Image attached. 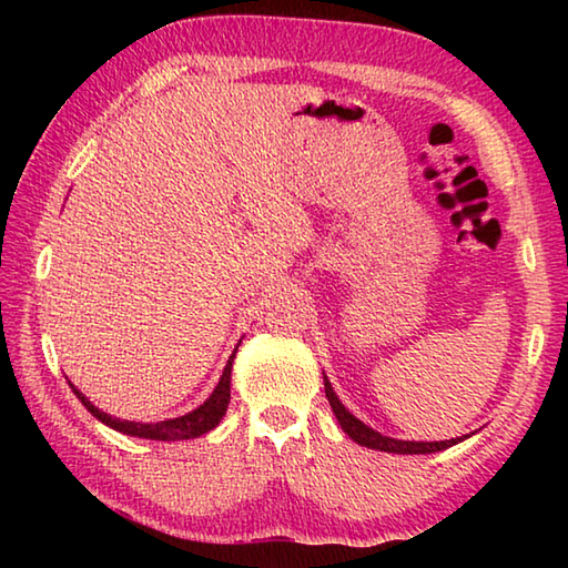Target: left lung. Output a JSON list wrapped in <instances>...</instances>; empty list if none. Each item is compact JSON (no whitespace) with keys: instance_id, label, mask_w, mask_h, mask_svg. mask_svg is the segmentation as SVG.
Instances as JSON below:
<instances>
[{"instance_id":"1","label":"left lung","mask_w":568,"mask_h":568,"mask_svg":"<svg viewBox=\"0 0 568 568\" xmlns=\"http://www.w3.org/2000/svg\"><path fill=\"white\" fill-rule=\"evenodd\" d=\"M323 383H325V398H328L335 418H338V423H341V428L358 446L373 448V450H386V454L418 456V454H436V450H446V448L456 446V444H460V440L468 438V436H460V438H450V440H398V438L383 436V434H378V430H373L371 426H365L361 418H355L353 413L343 406L341 398L335 396L331 381L325 376H323Z\"/></svg>"}]
</instances>
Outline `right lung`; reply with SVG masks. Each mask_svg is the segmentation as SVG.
I'll return each instance as SVG.
<instances>
[{
    "mask_svg": "<svg viewBox=\"0 0 568 568\" xmlns=\"http://www.w3.org/2000/svg\"><path fill=\"white\" fill-rule=\"evenodd\" d=\"M235 353H237V348L227 358L223 376H220L215 390L210 393V398L203 403V406H197L195 410L185 413V416L165 418V420H160V423H138V420L114 418V416H110V413H104V410H100L98 406H94L90 398H84V393L77 388L74 383H70V388L74 390V396L82 400V406L88 408L94 418L102 420L104 426L120 430V434H124V436L150 438V440H187V438H200V436H205L207 430H213L217 423L223 420V416H225L227 403H230V373H233Z\"/></svg>",
    "mask_w": 568,
    "mask_h": 568,
    "instance_id": "1",
    "label": "right lung"
}]
</instances>
